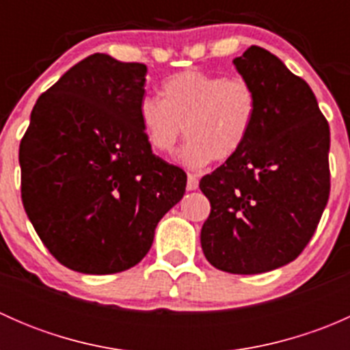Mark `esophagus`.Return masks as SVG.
I'll list each match as a JSON object with an SVG mask.
<instances>
[{
    "mask_svg": "<svg viewBox=\"0 0 350 350\" xmlns=\"http://www.w3.org/2000/svg\"><path fill=\"white\" fill-rule=\"evenodd\" d=\"M186 188L189 191H195L198 188V176L196 174H188V183H186Z\"/></svg>",
    "mask_w": 350,
    "mask_h": 350,
    "instance_id": "1",
    "label": "esophagus"
}]
</instances>
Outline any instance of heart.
Returning <instances> with one entry per match:
<instances>
[{
	"label": "heart",
	"instance_id": "b5f03b06",
	"mask_svg": "<svg viewBox=\"0 0 350 350\" xmlns=\"http://www.w3.org/2000/svg\"><path fill=\"white\" fill-rule=\"evenodd\" d=\"M162 98L146 96L139 118L157 152L171 154L185 133L181 162L200 169L225 161L245 146L257 116V93L245 77L186 69L162 83Z\"/></svg>",
	"mask_w": 350,
	"mask_h": 350
}]
</instances>
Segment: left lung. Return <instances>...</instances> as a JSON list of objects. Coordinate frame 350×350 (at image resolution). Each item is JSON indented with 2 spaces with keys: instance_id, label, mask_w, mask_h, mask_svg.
<instances>
[{
  "instance_id": "1",
  "label": "left lung",
  "mask_w": 350,
  "mask_h": 350,
  "mask_svg": "<svg viewBox=\"0 0 350 350\" xmlns=\"http://www.w3.org/2000/svg\"><path fill=\"white\" fill-rule=\"evenodd\" d=\"M257 93L245 146L201 178L211 211L201 249L217 269L259 274L295 260L330 195V130L308 84L276 55L252 47L234 61Z\"/></svg>"
}]
</instances>
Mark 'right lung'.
<instances>
[{"instance_id":"right-lung-1","label":"right lung","mask_w":350,"mask_h":350,"mask_svg":"<svg viewBox=\"0 0 350 350\" xmlns=\"http://www.w3.org/2000/svg\"><path fill=\"white\" fill-rule=\"evenodd\" d=\"M147 67L93 54L37 100L20 142L23 208L69 269L113 274L146 257L186 172L152 152L139 105Z\"/></svg>"}]
</instances>
